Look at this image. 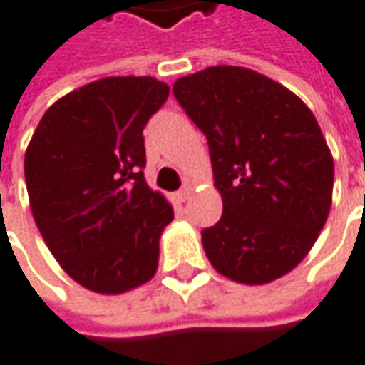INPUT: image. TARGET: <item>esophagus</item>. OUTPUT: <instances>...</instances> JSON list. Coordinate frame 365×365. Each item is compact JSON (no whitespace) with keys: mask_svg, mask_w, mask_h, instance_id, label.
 I'll return each mask as SVG.
<instances>
[{"mask_svg":"<svg viewBox=\"0 0 365 365\" xmlns=\"http://www.w3.org/2000/svg\"><path fill=\"white\" fill-rule=\"evenodd\" d=\"M190 198H192V185H183L182 190L178 192V200L180 202H187Z\"/></svg>","mask_w":365,"mask_h":365,"instance_id":"34e87169","label":"esophagus"}]
</instances>
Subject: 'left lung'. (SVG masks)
<instances>
[{"mask_svg": "<svg viewBox=\"0 0 365 365\" xmlns=\"http://www.w3.org/2000/svg\"><path fill=\"white\" fill-rule=\"evenodd\" d=\"M173 96L204 133L220 220L202 230L212 267L259 286L292 272L325 227L333 157L296 93L262 73L218 65L182 77Z\"/></svg>", "mask_w": 365, "mask_h": 365, "instance_id": "8db88e82", "label": "left lung"}]
</instances>
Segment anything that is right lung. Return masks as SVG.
<instances>
[{
    "instance_id": "right-lung-1",
    "label": "right lung",
    "mask_w": 365,
    "mask_h": 365,
    "mask_svg": "<svg viewBox=\"0 0 365 365\" xmlns=\"http://www.w3.org/2000/svg\"><path fill=\"white\" fill-rule=\"evenodd\" d=\"M167 96L155 77H103L53 103L26 149L40 235L91 292H128L157 272L173 208L145 182L143 128Z\"/></svg>"
}]
</instances>
